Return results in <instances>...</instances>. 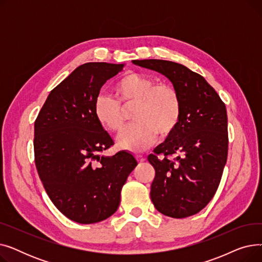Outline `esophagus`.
Segmentation results:
<instances>
[{"label":"esophagus","mask_w":262,"mask_h":262,"mask_svg":"<svg viewBox=\"0 0 262 262\" xmlns=\"http://www.w3.org/2000/svg\"><path fill=\"white\" fill-rule=\"evenodd\" d=\"M136 159H137V161H138V162H143L144 160H145V158L143 157V156H136Z\"/></svg>","instance_id":"1"}]
</instances>
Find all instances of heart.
Listing matches in <instances>:
<instances>
[{"label": "heart", "mask_w": 262, "mask_h": 262, "mask_svg": "<svg viewBox=\"0 0 262 262\" xmlns=\"http://www.w3.org/2000/svg\"><path fill=\"white\" fill-rule=\"evenodd\" d=\"M116 98L101 94L94 102V116L100 125L110 133L120 134L125 128L124 109L135 105L136 123L118 140L121 148L138 153L152 144L157 134L171 135L182 117V99L171 85L157 81L138 72L123 75L115 85Z\"/></svg>", "instance_id": "b5f03b06"}]
</instances>
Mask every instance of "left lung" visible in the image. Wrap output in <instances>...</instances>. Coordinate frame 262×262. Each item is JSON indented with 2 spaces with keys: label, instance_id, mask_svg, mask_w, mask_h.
Masks as SVG:
<instances>
[{
  "label": "left lung",
  "instance_id": "1",
  "mask_svg": "<svg viewBox=\"0 0 262 262\" xmlns=\"http://www.w3.org/2000/svg\"><path fill=\"white\" fill-rule=\"evenodd\" d=\"M133 63L169 78L183 106L175 130L147 157L155 169L150 200L164 215H193L215 194L227 160L225 104L202 75L181 63L161 59Z\"/></svg>",
  "mask_w": 262,
  "mask_h": 262
}]
</instances>
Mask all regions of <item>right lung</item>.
Instances as JSON below:
<instances>
[{
    "label": "right lung",
    "mask_w": 262,
    "mask_h": 262,
    "mask_svg": "<svg viewBox=\"0 0 262 262\" xmlns=\"http://www.w3.org/2000/svg\"><path fill=\"white\" fill-rule=\"evenodd\" d=\"M124 64L87 62L49 94L35 121V163L56 208L80 224L103 221L120 205L121 190L136 168L127 152L102 153L114 141L94 116L102 86Z\"/></svg>",
    "instance_id": "add662e5"
}]
</instances>
